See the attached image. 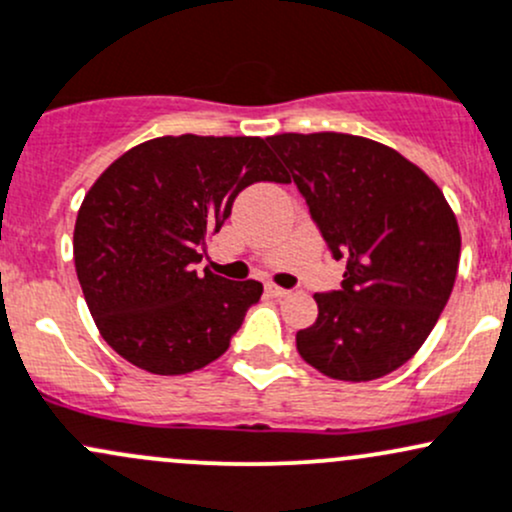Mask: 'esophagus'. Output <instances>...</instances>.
<instances>
[{"instance_id": "esophagus-1", "label": "esophagus", "mask_w": 512, "mask_h": 512, "mask_svg": "<svg viewBox=\"0 0 512 512\" xmlns=\"http://www.w3.org/2000/svg\"><path fill=\"white\" fill-rule=\"evenodd\" d=\"M267 292H270L274 299H284V297H289V294H292V289L277 287V284H267Z\"/></svg>"}]
</instances>
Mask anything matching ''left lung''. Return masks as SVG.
Segmentation results:
<instances>
[{
    "mask_svg": "<svg viewBox=\"0 0 512 512\" xmlns=\"http://www.w3.org/2000/svg\"><path fill=\"white\" fill-rule=\"evenodd\" d=\"M333 260L341 289L314 294L319 316L297 351L333 380L365 383L405 365L454 289L461 235L439 186L395 149L338 132L274 134Z\"/></svg>",
    "mask_w": 512,
    "mask_h": 512,
    "instance_id": "obj_1",
    "label": "left lung"
}]
</instances>
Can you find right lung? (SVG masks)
<instances>
[{
    "label": "right lung",
    "mask_w": 512,
    "mask_h": 512,
    "mask_svg": "<svg viewBox=\"0 0 512 512\" xmlns=\"http://www.w3.org/2000/svg\"><path fill=\"white\" fill-rule=\"evenodd\" d=\"M257 181L289 184L260 137H157L102 171L78 211L73 257L112 351L157 375L193 373L228 351L262 284L196 265Z\"/></svg>",
    "instance_id": "right-lung-1"
}]
</instances>
